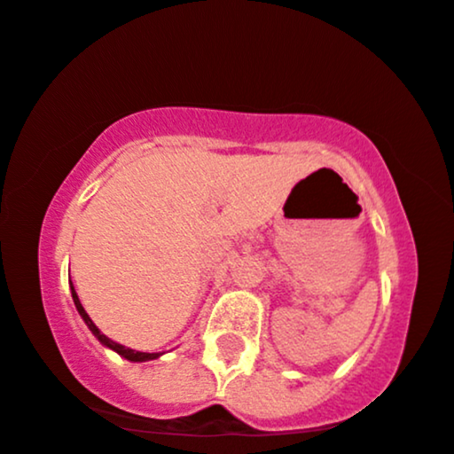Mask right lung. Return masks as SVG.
Wrapping results in <instances>:
<instances>
[{"instance_id": "right-lung-1", "label": "right lung", "mask_w": 454, "mask_h": 454, "mask_svg": "<svg viewBox=\"0 0 454 454\" xmlns=\"http://www.w3.org/2000/svg\"><path fill=\"white\" fill-rule=\"evenodd\" d=\"M72 297H74V303H76V310L80 312V317H82V321L87 323V327L90 329V332H93V335H95V338L99 340L101 344H104V346H108V348H112V350H116V353H119L121 356H125V359H129V361H151V359H157L159 353H137V350H131V348H127V346H122V344H116L114 340L106 338V335L101 333L98 327H95V323L90 321V317H89V314L84 312L82 303H80L78 295H76V291H74V286H72Z\"/></svg>"}]
</instances>
